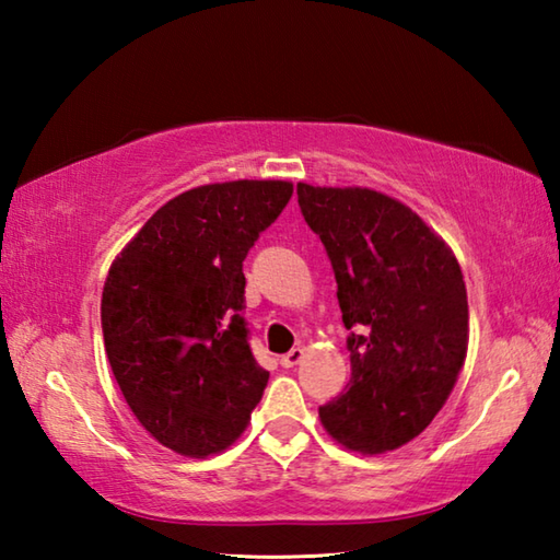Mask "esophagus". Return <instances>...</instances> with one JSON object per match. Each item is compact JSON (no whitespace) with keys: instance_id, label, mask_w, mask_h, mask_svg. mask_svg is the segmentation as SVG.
<instances>
[{"instance_id":"1","label":"esophagus","mask_w":560,"mask_h":560,"mask_svg":"<svg viewBox=\"0 0 560 560\" xmlns=\"http://www.w3.org/2000/svg\"><path fill=\"white\" fill-rule=\"evenodd\" d=\"M301 358H303V348H291L287 355H281V365L283 368H293V365L301 363Z\"/></svg>"}]
</instances>
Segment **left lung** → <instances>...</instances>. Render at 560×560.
<instances>
[{
	"instance_id": "left-lung-1",
	"label": "left lung",
	"mask_w": 560,
	"mask_h": 560,
	"mask_svg": "<svg viewBox=\"0 0 560 560\" xmlns=\"http://www.w3.org/2000/svg\"><path fill=\"white\" fill-rule=\"evenodd\" d=\"M296 195L350 330L348 390L318 407L320 422L360 454L402 447L442 410L467 358L459 264L410 207L375 189L299 183Z\"/></svg>"
}]
</instances>
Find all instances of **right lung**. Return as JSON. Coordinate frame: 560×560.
<instances>
[{"label":"right lung","mask_w":560,"mask_h":560,"mask_svg":"<svg viewBox=\"0 0 560 560\" xmlns=\"http://www.w3.org/2000/svg\"><path fill=\"white\" fill-rule=\"evenodd\" d=\"M291 195L283 179L187 189L108 271L101 328L110 371L138 422L185 457L230 447L269 383L242 316V261Z\"/></svg>","instance_id":"obj_1"}]
</instances>
